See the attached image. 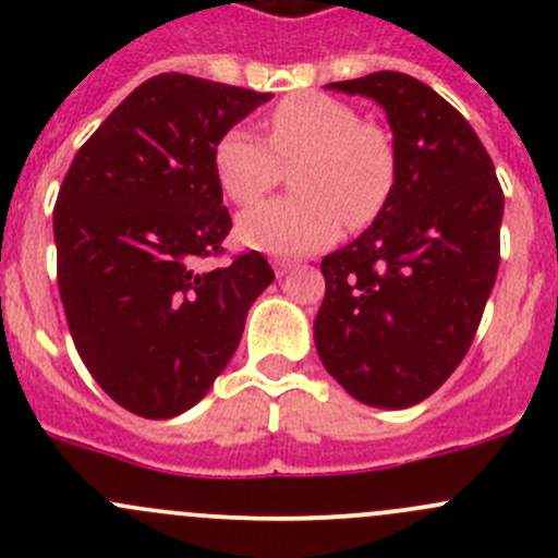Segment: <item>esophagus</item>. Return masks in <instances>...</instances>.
I'll return each instance as SVG.
<instances>
[{"instance_id": "1", "label": "esophagus", "mask_w": 558, "mask_h": 558, "mask_svg": "<svg viewBox=\"0 0 558 558\" xmlns=\"http://www.w3.org/2000/svg\"><path fill=\"white\" fill-rule=\"evenodd\" d=\"M296 267H300V264L291 262V258H275V272H278L280 278H283V275H289V272H294Z\"/></svg>"}]
</instances>
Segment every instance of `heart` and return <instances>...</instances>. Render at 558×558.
Returning a JSON list of instances; mask_svg holds the SVG:
<instances>
[{"mask_svg": "<svg viewBox=\"0 0 558 558\" xmlns=\"http://www.w3.org/2000/svg\"><path fill=\"white\" fill-rule=\"evenodd\" d=\"M221 189L238 205H253L291 170L296 194L264 202L240 216L245 245L300 256L364 229L386 210L397 185V148L378 123L359 118L342 99L300 94L267 118V140L243 126L221 134L213 150Z\"/></svg>", "mask_w": 558, "mask_h": 558, "instance_id": "1", "label": "heart"}]
</instances>
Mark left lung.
<instances>
[{"label": "left lung", "instance_id": "obj_1", "mask_svg": "<svg viewBox=\"0 0 558 558\" xmlns=\"http://www.w3.org/2000/svg\"><path fill=\"white\" fill-rule=\"evenodd\" d=\"M326 88L384 107L399 167L373 227L320 262L315 348L359 402L410 408L475 340L499 269L502 185L475 129L426 83L386 70Z\"/></svg>", "mask_w": 558, "mask_h": 558}]
</instances>
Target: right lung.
Instances as JSON below:
<instances>
[{
  "label": "right lung",
  "mask_w": 558,
  "mask_h": 558,
  "mask_svg": "<svg viewBox=\"0 0 558 558\" xmlns=\"http://www.w3.org/2000/svg\"><path fill=\"white\" fill-rule=\"evenodd\" d=\"M269 94L165 72L83 143L53 207L56 278L88 373L143 418L194 408L223 373L256 296L258 251L223 267L232 218L213 150Z\"/></svg>",
  "instance_id": "right-lung-1"
}]
</instances>
